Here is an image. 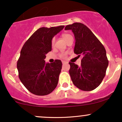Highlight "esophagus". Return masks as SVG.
I'll use <instances>...</instances> for the list:
<instances>
[{"mask_svg":"<svg viewBox=\"0 0 122 122\" xmlns=\"http://www.w3.org/2000/svg\"><path fill=\"white\" fill-rule=\"evenodd\" d=\"M62 64H66V63H67V62H66V61H62Z\"/></svg>","mask_w":122,"mask_h":122,"instance_id":"obj_1","label":"esophagus"}]
</instances>
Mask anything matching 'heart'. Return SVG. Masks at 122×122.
Listing matches in <instances>:
<instances>
[{
  "label": "heart",
  "mask_w": 122,
  "mask_h": 122,
  "mask_svg": "<svg viewBox=\"0 0 122 122\" xmlns=\"http://www.w3.org/2000/svg\"><path fill=\"white\" fill-rule=\"evenodd\" d=\"M62 36L63 38L64 39V40H65L66 42L68 41L71 40V39L73 38L72 36H71V34H62ZM55 41H56L55 38H53L52 40H51V45L52 46H53L54 45ZM65 56H66V53H62L60 54V57H61V58H64V57H65Z\"/></svg>",
  "instance_id": "b5f03b06"
}]
</instances>
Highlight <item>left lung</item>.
<instances>
[{
    "label": "left lung",
    "instance_id": "8db88e82",
    "mask_svg": "<svg viewBox=\"0 0 122 122\" xmlns=\"http://www.w3.org/2000/svg\"><path fill=\"white\" fill-rule=\"evenodd\" d=\"M75 38L74 53L82 56L81 65L69 62V74L73 84L84 91H91L101 84L108 65L106 51L91 30L81 23L67 25Z\"/></svg>",
    "mask_w": 122,
    "mask_h": 122
}]
</instances>
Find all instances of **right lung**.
<instances>
[{
  "label": "right lung",
  "mask_w": 122,
  "mask_h": 122,
  "mask_svg": "<svg viewBox=\"0 0 122 122\" xmlns=\"http://www.w3.org/2000/svg\"><path fill=\"white\" fill-rule=\"evenodd\" d=\"M64 26L41 27L33 33L22 47L17 62L21 82L29 91L38 96L47 95L56 88L62 62L56 60L46 63V54L51 50V40Z\"/></svg>",
  "instance_id": "obj_1"
}]
</instances>
